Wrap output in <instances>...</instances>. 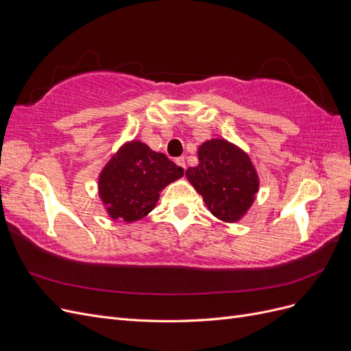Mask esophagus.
<instances>
[{"mask_svg": "<svg viewBox=\"0 0 351 351\" xmlns=\"http://www.w3.org/2000/svg\"><path fill=\"white\" fill-rule=\"evenodd\" d=\"M176 164H177L178 167H182V168H184V169H186V159H184L183 156L177 158V159H176Z\"/></svg>", "mask_w": 351, "mask_h": 351, "instance_id": "obj_1", "label": "esophagus"}]
</instances>
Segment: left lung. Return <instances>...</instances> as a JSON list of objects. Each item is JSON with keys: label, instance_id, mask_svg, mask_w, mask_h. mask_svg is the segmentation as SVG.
Segmentation results:
<instances>
[{"label": "left lung", "instance_id": "left-lung-1", "mask_svg": "<svg viewBox=\"0 0 351 351\" xmlns=\"http://www.w3.org/2000/svg\"><path fill=\"white\" fill-rule=\"evenodd\" d=\"M199 165L186 171L189 182L217 218L234 222L249 209L258 192V174L249 156L222 139L199 147Z\"/></svg>", "mask_w": 351, "mask_h": 351}]
</instances>
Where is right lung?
Segmentation results:
<instances>
[{
    "instance_id": "add662e5",
    "label": "right lung",
    "mask_w": 351,
    "mask_h": 351,
    "mask_svg": "<svg viewBox=\"0 0 351 351\" xmlns=\"http://www.w3.org/2000/svg\"><path fill=\"white\" fill-rule=\"evenodd\" d=\"M184 174L164 155L142 142L121 147L99 176V193L108 214L127 222L137 221L155 208L159 192Z\"/></svg>"
}]
</instances>
